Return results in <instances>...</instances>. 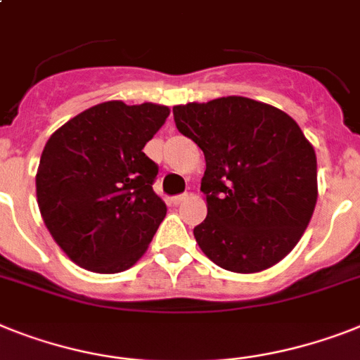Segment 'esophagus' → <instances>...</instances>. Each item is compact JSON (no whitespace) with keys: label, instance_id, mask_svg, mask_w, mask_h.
Returning <instances> with one entry per match:
<instances>
[{"label":"esophagus","instance_id":"obj_1","mask_svg":"<svg viewBox=\"0 0 360 360\" xmlns=\"http://www.w3.org/2000/svg\"><path fill=\"white\" fill-rule=\"evenodd\" d=\"M189 198V195L187 193H182V195H174L173 198H171V202H173L174 206H178V204H182L184 200H187Z\"/></svg>","mask_w":360,"mask_h":360}]
</instances>
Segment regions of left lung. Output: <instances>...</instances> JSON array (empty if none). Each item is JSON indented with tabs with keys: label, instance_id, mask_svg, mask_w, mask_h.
Instances as JSON below:
<instances>
[{
	"label": "left lung",
	"instance_id": "8db88e82",
	"mask_svg": "<svg viewBox=\"0 0 360 360\" xmlns=\"http://www.w3.org/2000/svg\"><path fill=\"white\" fill-rule=\"evenodd\" d=\"M173 115L206 158L207 217L193 230L202 252L239 274L276 265L304 236L319 197L316 154L298 123L236 95L174 106Z\"/></svg>",
	"mask_w": 360,
	"mask_h": 360
}]
</instances>
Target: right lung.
Listing matches in <instances>:
<instances>
[{"label":"right lung","mask_w":360,"mask_h":360,"mask_svg":"<svg viewBox=\"0 0 360 360\" xmlns=\"http://www.w3.org/2000/svg\"><path fill=\"white\" fill-rule=\"evenodd\" d=\"M167 106L108 101L80 112L47 139L37 173L38 207L56 245L99 274L130 269L167 213L143 153Z\"/></svg>","instance_id":"add662e5"}]
</instances>
